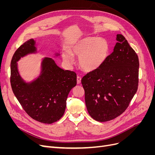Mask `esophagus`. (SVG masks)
<instances>
[{
  "mask_svg": "<svg viewBox=\"0 0 155 155\" xmlns=\"http://www.w3.org/2000/svg\"><path fill=\"white\" fill-rule=\"evenodd\" d=\"M81 81V78L80 76H78L77 77V83L80 84Z\"/></svg>",
  "mask_w": 155,
  "mask_h": 155,
  "instance_id": "1",
  "label": "esophagus"
}]
</instances>
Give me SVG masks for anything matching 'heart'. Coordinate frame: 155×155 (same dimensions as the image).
<instances>
[{
    "instance_id": "1",
    "label": "heart",
    "mask_w": 155,
    "mask_h": 155,
    "mask_svg": "<svg viewBox=\"0 0 155 155\" xmlns=\"http://www.w3.org/2000/svg\"><path fill=\"white\" fill-rule=\"evenodd\" d=\"M110 52V45L105 39L87 37L77 41L69 51H64L63 58L69 64L74 62L72 55L79 57V66L87 72H92L101 67Z\"/></svg>"
}]
</instances>
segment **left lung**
Listing matches in <instances>:
<instances>
[{"label": "left lung", "mask_w": 155, "mask_h": 155, "mask_svg": "<svg viewBox=\"0 0 155 155\" xmlns=\"http://www.w3.org/2000/svg\"><path fill=\"white\" fill-rule=\"evenodd\" d=\"M102 66L81 79L88 114L100 122L116 118L127 109L137 91L139 60L121 34Z\"/></svg>", "instance_id": "left-lung-1"}]
</instances>
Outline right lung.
Segmentation results:
<instances>
[{
  "mask_svg": "<svg viewBox=\"0 0 155 155\" xmlns=\"http://www.w3.org/2000/svg\"><path fill=\"white\" fill-rule=\"evenodd\" d=\"M35 45L34 39H29L14 53L11 61V86L23 109L31 118L50 124L63 116L68 94L77 84V75L61 68L51 58H45L42 61L39 76L26 83L18 71L17 62L27 54L35 53Z\"/></svg>",
  "mask_w": 155,
  "mask_h": 155,
  "instance_id": "right-lung-1",
  "label": "right lung"
}]
</instances>
